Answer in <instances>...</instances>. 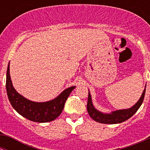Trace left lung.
I'll return each mask as SVG.
<instances>
[{
  "instance_id": "8db88e82",
  "label": "left lung",
  "mask_w": 150,
  "mask_h": 150,
  "mask_svg": "<svg viewBox=\"0 0 150 150\" xmlns=\"http://www.w3.org/2000/svg\"><path fill=\"white\" fill-rule=\"evenodd\" d=\"M146 88V86H145ZM145 91L146 88H144L140 99H139L138 102H137L132 107L126 110H116V111L112 112L111 113H103L101 112L98 111L94 107H93V103L91 100V96L88 91V103H87V110L88 112L90 117L95 121L101 123L105 124H117L120 123L130 117H132L134 114L137 112L139 108L142 105V102L144 101L145 95Z\"/></svg>"
}]
</instances>
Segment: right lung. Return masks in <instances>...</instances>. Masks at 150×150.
Returning a JSON list of instances; mask_svg holds the SVG:
<instances>
[{
    "instance_id": "right-lung-1",
    "label": "right lung",
    "mask_w": 150,
    "mask_h": 150,
    "mask_svg": "<svg viewBox=\"0 0 150 150\" xmlns=\"http://www.w3.org/2000/svg\"><path fill=\"white\" fill-rule=\"evenodd\" d=\"M6 88L11 104L19 115L32 121L46 122L52 121L59 116L64 109L66 100L75 86L65 89L53 100L46 102H32L17 93L13 87L8 64Z\"/></svg>"
}]
</instances>
